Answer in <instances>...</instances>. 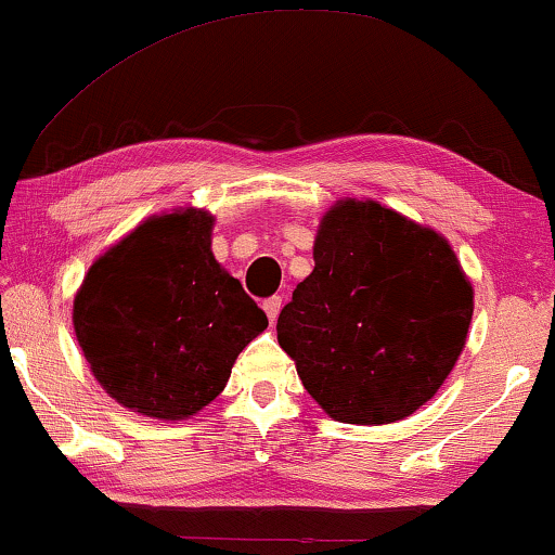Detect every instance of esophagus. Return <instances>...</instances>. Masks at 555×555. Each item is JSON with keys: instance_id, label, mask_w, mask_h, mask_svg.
<instances>
[{"instance_id": "1", "label": "esophagus", "mask_w": 555, "mask_h": 555, "mask_svg": "<svg viewBox=\"0 0 555 555\" xmlns=\"http://www.w3.org/2000/svg\"><path fill=\"white\" fill-rule=\"evenodd\" d=\"M262 308H264V313H268L270 323H275L280 308H283V298H280V295H272V298H268V300L262 302Z\"/></svg>"}]
</instances>
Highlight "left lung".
<instances>
[{
    "instance_id": "1",
    "label": "left lung",
    "mask_w": 555,
    "mask_h": 555,
    "mask_svg": "<svg viewBox=\"0 0 555 555\" xmlns=\"http://www.w3.org/2000/svg\"><path fill=\"white\" fill-rule=\"evenodd\" d=\"M315 268L280 310L278 344L323 412L389 424L435 397L473 321V285L450 242L378 202L325 211Z\"/></svg>"
}]
</instances>
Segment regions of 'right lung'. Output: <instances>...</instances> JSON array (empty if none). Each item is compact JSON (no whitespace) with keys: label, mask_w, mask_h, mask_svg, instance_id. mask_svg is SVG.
Segmentation results:
<instances>
[{"label":"right lung","mask_w":555,"mask_h":555,"mask_svg":"<svg viewBox=\"0 0 555 555\" xmlns=\"http://www.w3.org/2000/svg\"><path fill=\"white\" fill-rule=\"evenodd\" d=\"M204 209L151 217L90 264L73 325L98 384L133 412L179 422L215 401L268 315L211 255Z\"/></svg>","instance_id":"1"}]
</instances>
